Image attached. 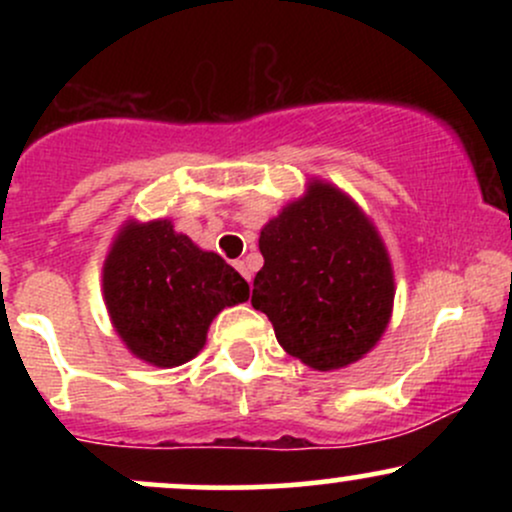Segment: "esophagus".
<instances>
[{
	"label": "esophagus",
	"instance_id": "esophagus-1",
	"mask_svg": "<svg viewBox=\"0 0 512 512\" xmlns=\"http://www.w3.org/2000/svg\"><path fill=\"white\" fill-rule=\"evenodd\" d=\"M233 267H236V269H238V272H240V274H243V276H245V279H248V281H250V272H248V264H245L243 260H238V262H233Z\"/></svg>",
	"mask_w": 512,
	"mask_h": 512
}]
</instances>
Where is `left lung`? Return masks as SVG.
<instances>
[{
	"instance_id": "1",
	"label": "left lung",
	"mask_w": 512,
	"mask_h": 512,
	"mask_svg": "<svg viewBox=\"0 0 512 512\" xmlns=\"http://www.w3.org/2000/svg\"><path fill=\"white\" fill-rule=\"evenodd\" d=\"M260 252L252 308L286 354L327 373L373 351L390 325L395 272L373 219L344 190L310 178L264 223Z\"/></svg>"
}]
</instances>
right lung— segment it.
I'll return each instance as SVG.
<instances>
[{
    "label": "right lung",
    "mask_w": 512,
    "mask_h": 512,
    "mask_svg": "<svg viewBox=\"0 0 512 512\" xmlns=\"http://www.w3.org/2000/svg\"><path fill=\"white\" fill-rule=\"evenodd\" d=\"M250 298L248 281L170 219H127L103 262V301L127 351L156 368L192 361L211 320Z\"/></svg>",
    "instance_id": "add662e5"
}]
</instances>
